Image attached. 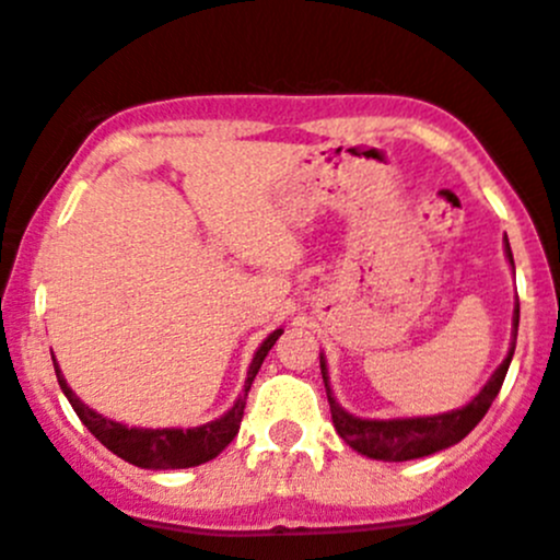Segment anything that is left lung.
Instances as JSON below:
<instances>
[{
	"label": "left lung",
	"mask_w": 560,
	"mask_h": 560,
	"mask_svg": "<svg viewBox=\"0 0 560 560\" xmlns=\"http://www.w3.org/2000/svg\"><path fill=\"white\" fill-rule=\"evenodd\" d=\"M505 259H509L511 270H514V256H511L509 237L503 240ZM516 328H520V301L514 304V317H511V348L500 368L489 375L480 392L469 404L458 406V409L442 411V415H425V417H386V420H375V417H357L345 409L337 398H334L331 381H328V364L326 357L320 353V373L323 384H326L328 406H331V422L337 428L339 436L345 439V445H351L353 451L362 456L375 458V462H411V458L431 456V453L445 451V447L458 445L489 411L492 400L498 398L500 386H503L509 364L514 359L516 348Z\"/></svg>",
	"instance_id": "obj_1"
}]
</instances>
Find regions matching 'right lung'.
I'll use <instances>...</instances> for the list:
<instances>
[{"label": "right lung", "mask_w": 560, "mask_h": 560, "mask_svg": "<svg viewBox=\"0 0 560 560\" xmlns=\"http://www.w3.org/2000/svg\"><path fill=\"white\" fill-rule=\"evenodd\" d=\"M281 334H284V328H276V331L268 334V337L262 339V345L256 348L254 359H250L248 364V378H245L243 392L237 395L232 409L223 411L218 420L203 422V425L196 428H135L109 420V417L98 415L96 409L82 404V400L77 398V392L68 386L66 378H62L60 364H57L55 357H51V362H55L57 384H60L62 395L68 398L71 409L77 411L82 425H85L107 451H113L115 456L135 464V467L140 469H187L212 462V458L237 436L250 384H254L265 357H268V351L273 348L276 339H279Z\"/></svg>", "instance_id": "1"}]
</instances>
